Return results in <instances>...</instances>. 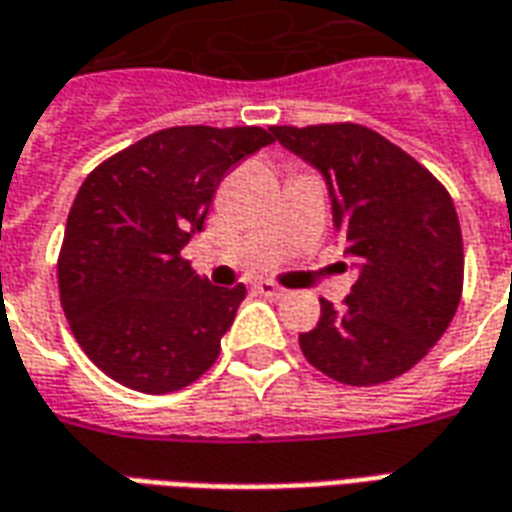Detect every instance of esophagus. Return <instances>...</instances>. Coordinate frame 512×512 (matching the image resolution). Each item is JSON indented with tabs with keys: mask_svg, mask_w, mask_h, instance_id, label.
Segmentation results:
<instances>
[{
	"mask_svg": "<svg viewBox=\"0 0 512 512\" xmlns=\"http://www.w3.org/2000/svg\"><path fill=\"white\" fill-rule=\"evenodd\" d=\"M257 290L268 296V299H285V288H279L277 282H271V279H263V282H257Z\"/></svg>",
	"mask_w": 512,
	"mask_h": 512,
	"instance_id": "esophagus-1",
	"label": "esophagus"
}]
</instances>
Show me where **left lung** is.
Listing matches in <instances>:
<instances>
[{
  "instance_id": "obj_1",
  "label": "left lung",
  "mask_w": 512,
  "mask_h": 512,
  "mask_svg": "<svg viewBox=\"0 0 512 512\" xmlns=\"http://www.w3.org/2000/svg\"><path fill=\"white\" fill-rule=\"evenodd\" d=\"M274 139L318 169L334 227L359 266L343 307L321 301V321L299 334L307 362L348 386L403 376L455 318L463 241L452 197L428 169L356 123L274 126Z\"/></svg>"
}]
</instances>
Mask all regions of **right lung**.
<instances>
[{"label":"right lung","instance_id":"right-lung-1","mask_svg":"<svg viewBox=\"0 0 512 512\" xmlns=\"http://www.w3.org/2000/svg\"><path fill=\"white\" fill-rule=\"evenodd\" d=\"M271 142V128L175 126L87 175L57 260L60 301L76 343L117 384L167 395L216 362L246 288L205 282L180 249L224 175Z\"/></svg>","mask_w":512,"mask_h":512}]
</instances>
